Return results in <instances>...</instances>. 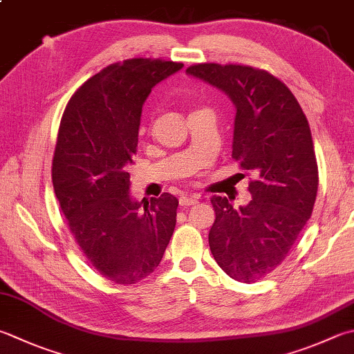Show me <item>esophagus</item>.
I'll return each mask as SVG.
<instances>
[{
    "instance_id": "esophagus-1",
    "label": "esophagus",
    "mask_w": 354,
    "mask_h": 354,
    "mask_svg": "<svg viewBox=\"0 0 354 354\" xmlns=\"http://www.w3.org/2000/svg\"><path fill=\"white\" fill-rule=\"evenodd\" d=\"M178 202L182 206H189V205H194L198 202V197L196 196H182L178 198Z\"/></svg>"
}]
</instances>
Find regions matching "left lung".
<instances>
[{"mask_svg":"<svg viewBox=\"0 0 354 354\" xmlns=\"http://www.w3.org/2000/svg\"><path fill=\"white\" fill-rule=\"evenodd\" d=\"M186 72L222 89L236 106L232 158L254 172L252 198L234 208L212 196L208 240L226 274L252 283L283 262L311 217L319 172L308 120L286 84L263 69L202 63Z\"/></svg>","mask_w":354,"mask_h":354,"instance_id":"1","label":"left lung"}]
</instances>
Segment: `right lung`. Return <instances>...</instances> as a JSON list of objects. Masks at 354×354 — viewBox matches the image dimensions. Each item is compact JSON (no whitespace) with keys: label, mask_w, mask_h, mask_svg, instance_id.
<instances>
[{"label":"right lung","mask_w":354,"mask_h":354,"mask_svg":"<svg viewBox=\"0 0 354 354\" xmlns=\"http://www.w3.org/2000/svg\"><path fill=\"white\" fill-rule=\"evenodd\" d=\"M183 68L160 58L109 64L84 82L59 122L52 183L72 236L108 281L132 285L162 262L176 228L178 200L129 196V165L151 89Z\"/></svg>","instance_id":"1"}]
</instances>
